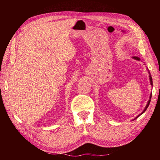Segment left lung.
Segmentation results:
<instances>
[{
    "instance_id": "obj_1",
    "label": "left lung",
    "mask_w": 160,
    "mask_h": 160,
    "mask_svg": "<svg viewBox=\"0 0 160 160\" xmlns=\"http://www.w3.org/2000/svg\"><path fill=\"white\" fill-rule=\"evenodd\" d=\"M132 58L133 59H135V60H137V61H140V58H138V57H136V56H133V57H132ZM147 70L148 71V73H149V78H150V85L152 86V76H151V74H150V71H149V70H148V68H147ZM151 97H152V93L150 94V99H149V100H148V103H147V104H146V106H145V109H144V110L142 111V113H140V114L138 115V116H137V117H135L133 120H135V119H136L137 118H138L139 116H140V115H142L143 113H144L145 111H146V109H148V106H149V104H150V101H151ZM132 120V121H133Z\"/></svg>"
}]
</instances>
